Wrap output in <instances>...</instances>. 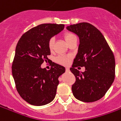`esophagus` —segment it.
Returning <instances> with one entry per match:
<instances>
[{
    "label": "esophagus",
    "mask_w": 121,
    "mask_h": 121,
    "mask_svg": "<svg viewBox=\"0 0 121 121\" xmlns=\"http://www.w3.org/2000/svg\"><path fill=\"white\" fill-rule=\"evenodd\" d=\"M65 70H66V71H67V72H69V71H70V69H69V68H66V69H65Z\"/></svg>",
    "instance_id": "1"
}]
</instances>
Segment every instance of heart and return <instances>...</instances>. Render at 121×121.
Here are the masks:
<instances>
[{"instance_id":"obj_1","label":"heart","mask_w":121,"mask_h":121,"mask_svg":"<svg viewBox=\"0 0 121 121\" xmlns=\"http://www.w3.org/2000/svg\"><path fill=\"white\" fill-rule=\"evenodd\" d=\"M76 35L74 34H73L71 32H66L64 34V38L65 41L67 42V43H69L71 40H73L74 38H75ZM54 38H51L50 40H48V48L50 50H52L54 47ZM56 62L61 65H67L69 63L70 60V58L69 56H58L57 58H56Z\"/></svg>"}]
</instances>
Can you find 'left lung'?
<instances>
[{
    "instance_id": "8db88e82",
    "label": "left lung",
    "mask_w": 121,
    "mask_h": 121,
    "mask_svg": "<svg viewBox=\"0 0 121 121\" xmlns=\"http://www.w3.org/2000/svg\"><path fill=\"white\" fill-rule=\"evenodd\" d=\"M67 29L79 38L78 52L70 71L76 81L72 86L73 94L77 100L92 102L101 99L114 81L115 59L104 35L88 23L67 26ZM85 66L81 73L76 68Z\"/></svg>"
}]
</instances>
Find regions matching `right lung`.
<instances>
[{"label": "right lung", "instance_id": "add662e5", "mask_svg": "<svg viewBox=\"0 0 121 121\" xmlns=\"http://www.w3.org/2000/svg\"><path fill=\"white\" fill-rule=\"evenodd\" d=\"M64 27L63 24H41L26 32L17 44L12 74L18 93L30 104L43 106L55 98L58 77L65 72V68L52 63L50 69L46 70L41 65L50 60L48 40Z\"/></svg>", "mask_w": 121, "mask_h": 121}]
</instances>
